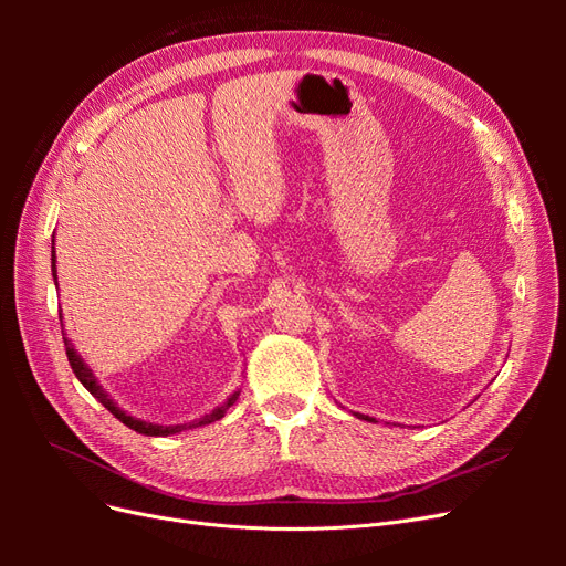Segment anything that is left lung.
I'll return each mask as SVG.
<instances>
[{"mask_svg": "<svg viewBox=\"0 0 566 566\" xmlns=\"http://www.w3.org/2000/svg\"><path fill=\"white\" fill-rule=\"evenodd\" d=\"M358 418H364V416H358ZM364 420H368V422H375V418H368V416H366Z\"/></svg>", "mask_w": 566, "mask_h": 566, "instance_id": "1", "label": "left lung"}]
</instances>
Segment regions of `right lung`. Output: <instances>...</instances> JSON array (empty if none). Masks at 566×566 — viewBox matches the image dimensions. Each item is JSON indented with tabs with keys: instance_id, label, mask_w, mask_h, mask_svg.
Masks as SVG:
<instances>
[{
	"instance_id": "obj_1",
	"label": "right lung",
	"mask_w": 566,
	"mask_h": 566,
	"mask_svg": "<svg viewBox=\"0 0 566 566\" xmlns=\"http://www.w3.org/2000/svg\"><path fill=\"white\" fill-rule=\"evenodd\" d=\"M51 276H54V283L59 285V279H56V248H54V238H51ZM59 318L63 321V314H59ZM61 331H63V323H61ZM63 342H65L67 361H71V368H73V373L77 375V380L84 385V389H87L94 399H98L101 403H104L119 422L129 427V430L139 432V434H146V437H169V434H179V432H184V430H193V427H202V424H210V422H214V420H221V418H224L227 410L235 403L238 394H241V391L229 394V399H227L224 403L212 408L210 413H205L202 418H198V420H193V422H186V424H156V422H148V420H142V418H134V416L127 413V410L119 408V406L111 399V394L98 385L96 375L92 373V368H90L87 364H84V358L77 354V349H75V345L71 342V337H67L65 333H63Z\"/></svg>"
}]
</instances>
